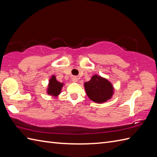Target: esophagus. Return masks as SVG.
<instances>
[{
    "mask_svg": "<svg viewBox=\"0 0 157 157\" xmlns=\"http://www.w3.org/2000/svg\"><path fill=\"white\" fill-rule=\"evenodd\" d=\"M72 81L74 82H77L78 81V78H77V77H73Z\"/></svg>",
    "mask_w": 157,
    "mask_h": 157,
    "instance_id": "obj_1",
    "label": "esophagus"
}]
</instances>
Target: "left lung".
Wrapping results in <instances>:
<instances>
[{"label": "left lung", "mask_w": 157, "mask_h": 157, "mask_svg": "<svg viewBox=\"0 0 157 157\" xmlns=\"http://www.w3.org/2000/svg\"><path fill=\"white\" fill-rule=\"evenodd\" d=\"M85 90L88 97L95 102L102 103L111 98L113 88L108 80L95 75L90 80L84 83Z\"/></svg>", "instance_id": "8db88e82"}]
</instances>
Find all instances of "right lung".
<instances>
[{
	"instance_id": "1",
	"label": "right lung",
	"mask_w": 157,
	"mask_h": 157,
	"mask_svg": "<svg viewBox=\"0 0 157 157\" xmlns=\"http://www.w3.org/2000/svg\"><path fill=\"white\" fill-rule=\"evenodd\" d=\"M63 84L61 82H59L56 79L55 76H52L51 79H50L48 88V94L52 96H58L61 92V88L63 87Z\"/></svg>"
}]
</instances>
